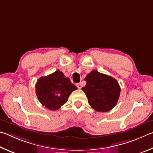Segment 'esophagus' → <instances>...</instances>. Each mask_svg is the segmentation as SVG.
Masks as SVG:
<instances>
[{
  "instance_id": "obj_1",
  "label": "esophagus",
  "mask_w": 153,
  "mask_h": 153,
  "mask_svg": "<svg viewBox=\"0 0 153 153\" xmlns=\"http://www.w3.org/2000/svg\"><path fill=\"white\" fill-rule=\"evenodd\" d=\"M76 85V87H77V88H78V89H81L82 87V85L81 83H77Z\"/></svg>"
}]
</instances>
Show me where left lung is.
<instances>
[{"label":"left lung","instance_id":"left-lung-1","mask_svg":"<svg viewBox=\"0 0 153 153\" xmlns=\"http://www.w3.org/2000/svg\"><path fill=\"white\" fill-rule=\"evenodd\" d=\"M85 80L87 84L82 90L92 108L99 112H106L116 106L120 94V87L116 79L92 71Z\"/></svg>","mask_w":153,"mask_h":153}]
</instances>
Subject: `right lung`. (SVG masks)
Masks as SVG:
<instances>
[{
  "label": "right lung",
  "mask_w": 153,
  "mask_h": 153,
  "mask_svg": "<svg viewBox=\"0 0 153 153\" xmlns=\"http://www.w3.org/2000/svg\"><path fill=\"white\" fill-rule=\"evenodd\" d=\"M77 87L66 78L62 72L56 71L37 80L36 95L39 102L50 110H57L68 101L71 93Z\"/></svg>",
  "instance_id": "obj_1"
}]
</instances>
